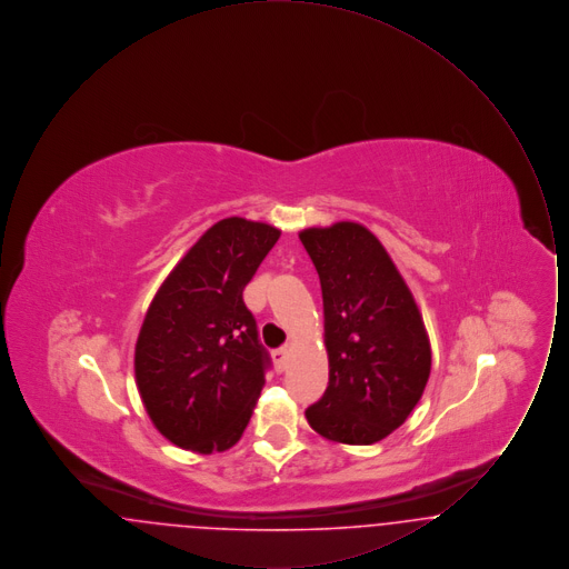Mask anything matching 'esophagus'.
<instances>
[{"instance_id":"obj_1","label":"esophagus","mask_w":569,"mask_h":569,"mask_svg":"<svg viewBox=\"0 0 569 569\" xmlns=\"http://www.w3.org/2000/svg\"><path fill=\"white\" fill-rule=\"evenodd\" d=\"M272 360H274V369L277 371H283L286 365H288V350L286 348H279L272 352Z\"/></svg>"}]
</instances>
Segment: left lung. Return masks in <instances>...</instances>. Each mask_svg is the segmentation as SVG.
Here are the masks:
<instances>
[{"mask_svg":"<svg viewBox=\"0 0 569 569\" xmlns=\"http://www.w3.org/2000/svg\"><path fill=\"white\" fill-rule=\"evenodd\" d=\"M325 300L328 386L307 422L330 441L371 446L399 429L431 376L418 305L378 237L337 221L300 234Z\"/></svg>","mask_w":569,"mask_h":569,"instance_id":"1","label":"left lung"}]
</instances>
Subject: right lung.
<instances>
[{
    "label": "right lung",
    "instance_id": "obj_1",
    "mask_svg": "<svg viewBox=\"0 0 569 569\" xmlns=\"http://www.w3.org/2000/svg\"><path fill=\"white\" fill-rule=\"evenodd\" d=\"M279 234L243 217L217 221L149 305L136 341V383L156 429L183 450L223 452L251 418L271 358L243 290Z\"/></svg>",
    "mask_w": 569,
    "mask_h": 569
}]
</instances>
